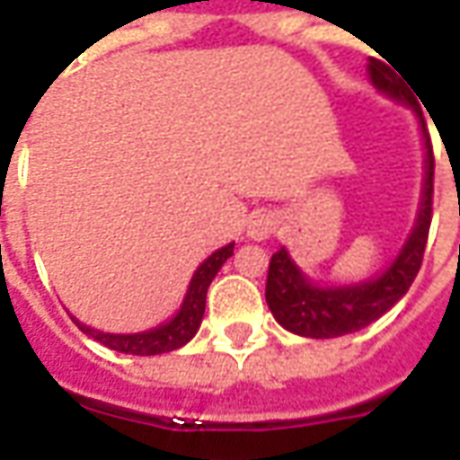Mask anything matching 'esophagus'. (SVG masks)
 Instances as JSON below:
<instances>
[{
	"label": "esophagus",
	"mask_w": 460,
	"mask_h": 460,
	"mask_svg": "<svg viewBox=\"0 0 460 460\" xmlns=\"http://www.w3.org/2000/svg\"><path fill=\"white\" fill-rule=\"evenodd\" d=\"M279 227V217L273 212H263V215H255L248 225V237L252 240H268V237L276 233Z\"/></svg>",
	"instance_id": "esophagus-1"
}]
</instances>
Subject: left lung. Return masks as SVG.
Returning <instances> with one entry per match:
<instances>
[{
    "instance_id": "left-lung-1",
    "label": "left lung",
    "mask_w": 460,
    "mask_h": 460,
    "mask_svg": "<svg viewBox=\"0 0 460 460\" xmlns=\"http://www.w3.org/2000/svg\"><path fill=\"white\" fill-rule=\"evenodd\" d=\"M369 78L380 88L382 93L393 95L397 101H405L415 108L420 116V108L415 95L402 85L400 75H395L390 67L380 60L369 63ZM423 123V121H420ZM425 192L418 225L412 227L405 248L400 251L395 263L382 273L380 279L365 280L357 286H341V288H319L311 286L309 280L301 276V270L288 258L286 248H280L270 255L266 280V301L268 309L273 311L276 322L294 332L298 337L311 339H332L344 337L365 329L367 323L377 322L385 311L395 306L402 296L408 294L418 270L423 266L425 243L433 217V146L430 138L425 137Z\"/></svg>"
}]
</instances>
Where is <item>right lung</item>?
Instances as JSON below:
<instances>
[{
    "label": "right lung",
    "instance_id": "add662e5",
    "mask_svg": "<svg viewBox=\"0 0 460 460\" xmlns=\"http://www.w3.org/2000/svg\"><path fill=\"white\" fill-rule=\"evenodd\" d=\"M233 245L235 243L215 251L202 266L197 268V273L192 276V283H190V291L184 296L180 314L169 323H164V326H156V329L144 332V334H103V332H95L91 326L75 322L78 329L85 332L88 337H93L95 341H101L108 349H116V352L123 354L151 357V354H164L180 349L197 334V329L202 323V316H205V298H208L209 283L217 276V270L223 268L225 261L233 255Z\"/></svg>",
    "mask_w": 460,
    "mask_h": 460
}]
</instances>
